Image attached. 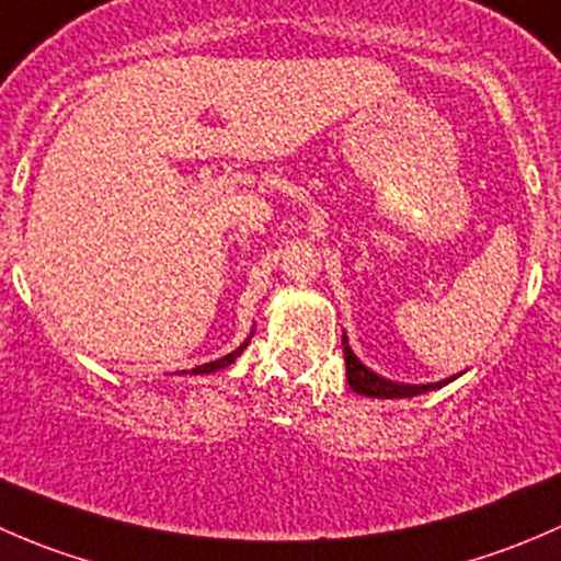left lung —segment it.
<instances>
[{
    "instance_id": "left-lung-1",
    "label": "left lung",
    "mask_w": 561,
    "mask_h": 561,
    "mask_svg": "<svg viewBox=\"0 0 561 561\" xmlns=\"http://www.w3.org/2000/svg\"><path fill=\"white\" fill-rule=\"evenodd\" d=\"M342 347H344V366H347L350 388H353L355 393H360V396H371V399H412V396H421V393H428V390H437V388L448 386V382H454L456 377H461V375H454V377H448V380L426 382V386L393 382V380H386V377H380L377 371H371L366 364H360L358 355L350 350L347 333L342 336Z\"/></svg>"
}]
</instances>
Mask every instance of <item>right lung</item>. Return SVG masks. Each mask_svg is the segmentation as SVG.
I'll list each match as a JSON object with an SVG mask.
<instances>
[{"mask_svg":"<svg viewBox=\"0 0 561 561\" xmlns=\"http://www.w3.org/2000/svg\"><path fill=\"white\" fill-rule=\"evenodd\" d=\"M252 336H254V331L249 333V336L244 339V344H239V347H236L233 353H228V355H225V358H217V360H211V364L195 366V369H192V371H181V375H211V371L228 369V366H230V364H236V358H239V355L244 353V350L249 347V342H252Z\"/></svg>","mask_w":561,"mask_h":561,"instance_id":"right-lung-1","label":"right lung"}]
</instances>
